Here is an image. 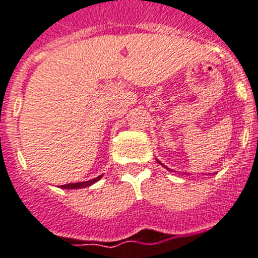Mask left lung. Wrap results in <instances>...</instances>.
<instances>
[{"label":"left lung","instance_id":"left-lung-1","mask_svg":"<svg viewBox=\"0 0 258 258\" xmlns=\"http://www.w3.org/2000/svg\"><path fill=\"white\" fill-rule=\"evenodd\" d=\"M158 162H159V161H158ZM159 163H161V162H159ZM161 165H162V163H161Z\"/></svg>","mask_w":258,"mask_h":258}]
</instances>
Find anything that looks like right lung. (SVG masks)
Returning <instances> with one entry per match:
<instances>
[{"instance_id":"right-lung-1","label":"right lung","mask_w":258,"mask_h":258,"mask_svg":"<svg viewBox=\"0 0 258 258\" xmlns=\"http://www.w3.org/2000/svg\"><path fill=\"white\" fill-rule=\"evenodd\" d=\"M100 178H101V175L97 176V178H95V179H92V180H87V182H78V183H68V184H63V186H60V187L61 188H68V190H71V188H82V187L91 186V184H93L95 182H97Z\"/></svg>"}]
</instances>
